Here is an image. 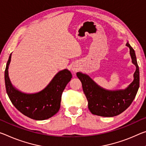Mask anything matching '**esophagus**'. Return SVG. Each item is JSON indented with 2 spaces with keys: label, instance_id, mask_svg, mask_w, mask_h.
Listing matches in <instances>:
<instances>
[{
  "label": "esophagus",
  "instance_id": "esophagus-1",
  "mask_svg": "<svg viewBox=\"0 0 146 146\" xmlns=\"http://www.w3.org/2000/svg\"><path fill=\"white\" fill-rule=\"evenodd\" d=\"M73 71H76V69H75V68H74V69H73Z\"/></svg>",
  "mask_w": 146,
  "mask_h": 146
}]
</instances>
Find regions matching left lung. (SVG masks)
Masks as SVG:
<instances>
[{
	"instance_id": "obj_1",
	"label": "left lung",
	"mask_w": 146,
	"mask_h": 146,
	"mask_svg": "<svg viewBox=\"0 0 146 146\" xmlns=\"http://www.w3.org/2000/svg\"><path fill=\"white\" fill-rule=\"evenodd\" d=\"M126 45L130 48L132 62L136 69L134 73V80L125 90L108 91L99 87L88 75L80 72L77 73L81 81L88 109L92 114L104 117L117 115L125 110L135 98L140 84L139 68L135 50L128 42Z\"/></svg>"
}]
</instances>
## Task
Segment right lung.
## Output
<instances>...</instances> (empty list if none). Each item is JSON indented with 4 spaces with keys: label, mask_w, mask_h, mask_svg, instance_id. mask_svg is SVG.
<instances>
[{
    "label": "right lung",
    "mask_w": 146,
    "mask_h": 146,
    "mask_svg": "<svg viewBox=\"0 0 146 146\" xmlns=\"http://www.w3.org/2000/svg\"><path fill=\"white\" fill-rule=\"evenodd\" d=\"M11 54L6 64L4 80L7 94L17 109L30 118L44 120L50 118L58 112L60 108L62 94L72 75L67 69L60 71L53 78L45 89L34 94H23L11 84L8 77V66Z\"/></svg>",
    "instance_id": "1"
}]
</instances>
